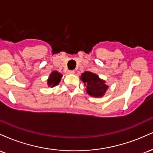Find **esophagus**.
<instances>
[{
  "mask_svg": "<svg viewBox=\"0 0 153 153\" xmlns=\"http://www.w3.org/2000/svg\"><path fill=\"white\" fill-rule=\"evenodd\" d=\"M68 73L69 74H74L75 71H68Z\"/></svg>",
  "mask_w": 153,
  "mask_h": 153,
  "instance_id": "obj_1",
  "label": "esophagus"
}]
</instances>
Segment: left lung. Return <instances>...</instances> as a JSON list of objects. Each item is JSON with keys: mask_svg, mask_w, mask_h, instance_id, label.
<instances>
[{"mask_svg": "<svg viewBox=\"0 0 153 153\" xmlns=\"http://www.w3.org/2000/svg\"><path fill=\"white\" fill-rule=\"evenodd\" d=\"M82 82L87 86V93L91 96L101 97L108 88L104 80H101L97 75L91 72H85L81 75Z\"/></svg>", "mask_w": 153, "mask_h": 153, "instance_id": "8db88e82", "label": "left lung"}]
</instances>
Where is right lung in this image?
<instances>
[{"label": "right lung", "instance_id": "obj_1", "mask_svg": "<svg viewBox=\"0 0 153 153\" xmlns=\"http://www.w3.org/2000/svg\"><path fill=\"white\" fill-rule=\"evenodd\" d=\"M62 75L59 73L58 72L54 71L51 73L49 78L48 80H47V84L49 86L54 87L55 85H58L59 82H60V78H62Z\"/></svg>", "mask_w": 153, "mask_h": 153}]
</instances>
